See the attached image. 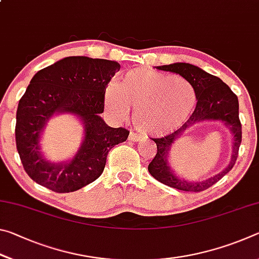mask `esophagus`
Here are the masks:
<instances>
[{"label": "esophagus", "instance_id": "esophagus-1", "mask_svg": "<svg viewBox=\"0 0 259 259\" xmlns=\"http://www.w3.org/2000/svg\"><path fill=\"white\" fill-rule=\"evenodd\" d=\"M129 140H131V142H139V140H140V135L136 134V133H133V131H131V133L129 134Z\"/></svg>", "mask_w": 259, "mask_h": 259}]
</instances>
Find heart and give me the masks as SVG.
Listing matches in <instances>:
<instances>
[{
	"instance_id": "obj_1",
	"label": "heart",
	"mask_w": 259,
	"mask_h": 259,
	"mask_svg": "<svg viewBox=\"0 0 259 259\" xmlns=\"http://www.w3.org/2000/svg\"><path fill=\"white\" fill-rule=\"evenodd\" d=\"M105 106L123 119L133 107V121L138 131L162 136L185 123L195 106L196 93L184 77L137 67L126 71L117 83L105 90Z\"/></svg>"
}]
</instances>
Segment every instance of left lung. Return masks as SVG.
Masks as SVG:
<instances>
[{
	"label": "left lung",
	"mask_w": 259,
	"mask_h": 259,
	"mask_svg": "<svg viewBox=\"0 0 259 259\" xmlns=\"http://www.w3.org/2000/svg\"><path fill=\"white\" fill-rule=\"evenodd\" d=\"M157 69L179 74L191 83L196 93V107L185 123L181 128L162 138H152L157 147L156 155L148 164V171L156 181L164 185L186 192H201L212 186L219 179L231 171L239 154V147L242 139V130L239 119V100L236 95L221 78L211 75L203 69L187 63H175L157 66ZM221 120L230 129L234 135V151L230 163L227 168L214 177L202 182H188L179 179L169 169L167 156L174 142L181 137L183 132L200 120Z\"/></svg>",
	"instance_id": "8db88e82"
}]
</instances>
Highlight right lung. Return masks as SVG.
Masks as SVG:
<instances>
[{
    "label": "right lung",
    "instance_id": "obj_1",
    "mask_svg": "<svg viewBox=\"0 0 259 259\" xmlns=\"http://www.w3.org/2000/svg\"><path fill=\"white\" fill-rule=\"evenodd\" d=\"M120 71V64L89 57H66L38 71L30 80L17 109L16 144L28 176L57 193H69L95 182L103 174L109 150L129 136L124 128H111L100 117L105 90ZM68 112L83 123L85 138L71 161L52 164L40 152L46 122Z\"/></svg>",
    "mask_w": 259,
    "mask_h": 259
}]
</instances>
